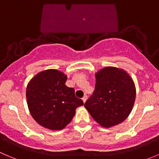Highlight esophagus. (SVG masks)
I'll list each match as a JSON object with an SVG mask.
<instances>
[{"label": "esophagus", "instance_id": "obj_1", "mask_svg": "<svg viewBox=\"0 0 159 159\" xmlns=\"http://www.w3.org/2000/svg\"><path fill=\"white\" fill-rule=\"evenodd\" d=\"M87 96L85 94L84 97H83V98H82L83 101H84V103H85V102H86V101H87Z\"/></svg>", "mask_w": 159, "mask_h": 159}]
</instances>
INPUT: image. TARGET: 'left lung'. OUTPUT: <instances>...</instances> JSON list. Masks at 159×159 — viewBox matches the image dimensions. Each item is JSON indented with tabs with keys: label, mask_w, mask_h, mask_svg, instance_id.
<instances>
[{
	"label": "left lung",
	"mask_w": 159,
	"mask_h": 159,
	"mask_svg": "<svg viewBox=\"0 0 159 159\" xmlns=\"http://www.w3.org/2000/svg\"><path fill=\"white\" fill-rule=\"evenodd\" d=\"M93 94L84 107L98 123L111 127L123 122L132 111L136 98L134 83L129 74L115 67H106L95 74Z\"/></svg>",
	"instance_id": "left-lung-1"
}]
</instances>
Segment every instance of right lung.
<instances>
[{"mask_svg":"<svg viewBox=\"0 0 159 159\" xmlns=\"http://www.w3.org/2000/svg\"><path fill=\"white\" fill-rule=\"evenodd\" d=\"M66 80L63 72L48 69L36 75L27 85L29 110L40 126L61 130L71 122L76 108L84 105L75 90L66 85Z\"/></svg>","mask_w":159,"mask_h":159,"instance_id":"add662e5","label":"right lung"}]
</instances>
